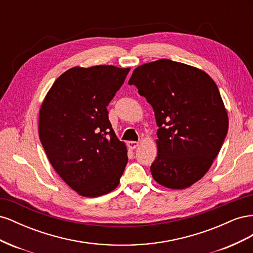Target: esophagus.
I'll use <instances>...</instances> for the list:
<instances>
[{
	"label": "esophagus",
	"mask_w": 253,
	"mask_h": 253,
	"mask_svg": "<svg viewBox=\"0 0 253 253\" xmlns=\"http://www.w3.org/2000/svg\"><path fill=\"white\" fill-rule=\"evenodd\" d=\"M127 145H128L129 149L134 150V149H136L137 147H138L139 142H138V141H128V142H127Z\"/></svg>",
	"instance_id": "esophagus-1"
}]
</instances>
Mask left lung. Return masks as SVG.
<instances>
[{
  "mask_svg": "<svg viewBox=\"0 0 253 253\" xmlns=\"http://www.w3.org/2000/svg\"><path fill=\"white\" fill-rule=\"evenodd\" d=\"M128 84L154 110L158 153L153 178L170 189L192 186L210 169L228 132L215 82L196 67L162 59L135 68Z\"/></svg>",
  "mask_w": 253,
  "mask_h": 253,
  "instance_id": "8db88e82",
  "label": "left lung"
}]
</instances>
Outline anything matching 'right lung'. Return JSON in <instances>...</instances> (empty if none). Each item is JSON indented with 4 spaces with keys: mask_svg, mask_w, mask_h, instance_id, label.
<instances>
[{
    "mask_svg": "<svg viewBox=\"0 0 253 253\" xmlns=\"http://www.w3.org/2000/svg\"><path fill=\"white\" fill-rule=\"evenodd\" d=\"M129 68L73 67L52 84L40 110L39 137L53 169L85 197L119 185L127 164L126 144L109 120V105Z\"/></svg>",
    "mask_w": 253,
    "mask_h": 253,
    "instance_id": "add662e5",
    "label": "right lung"
}]
</instances>
